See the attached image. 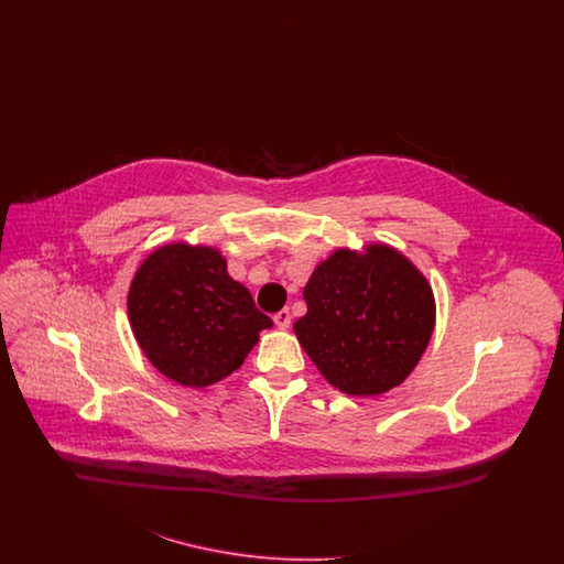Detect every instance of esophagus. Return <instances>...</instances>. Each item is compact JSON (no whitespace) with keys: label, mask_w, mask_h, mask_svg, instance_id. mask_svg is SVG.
Returning a JSON list of instances; mask_svg holds the SVG:
<instances>
[{"label":"esophagus","mask_w":564,"mask_h":564,"mask_svg":"<svg viewBox=\"0 0 564 564\" xmlns=\"http://www.w3.org/2000/svg\"><path fill=\"white\" fill-rule=\"evenodd\" d=\"M272 322H274V325H276L279 329H288V327H290V323H292V315H290V311H288V308H283V311L274 313Z\"/></svg>","instance_id":"34e87169"}]
</instances>
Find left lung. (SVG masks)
<instances>
[{
	"mask_svg": "<svg viewBox=\"0 0 564 564\" xmlns=\"http://www.w3.org/2000/svg\"><path fill=\"white\" fill-rule=\"evenodd\" d=\"M295 336L323 378L357 398L402 384L430 345L435 300L427 279L398 249H336L313 270Z\"/></svg>",
	"mask_w": 564,
	"mask_h": 564,
	"instance_id": "8db88e82",
	"label": "left lung"
}]
</instances>
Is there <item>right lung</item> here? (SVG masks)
<instances>
[{"label":"right lung","instance_id":"add662e5","mask_svg":"<svg viewBox=\"0 0 564 564\" xmlns=\"http://www.w3.org/2000/svg\"><path fill=\"white\" fill-rule=\"evenodd\" d=\"M129 322L150 364L177 384L200 389L241 368L272 327L214 247L171 242L134 272Z\"/></svg>","mask_w":564,"mask_h":564}]
</instances>
